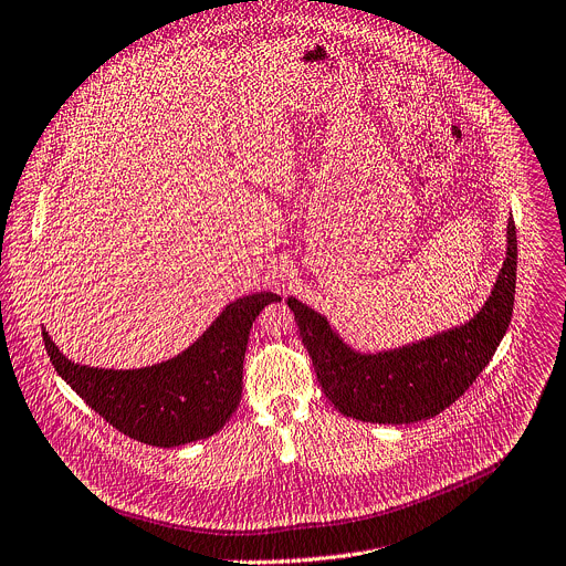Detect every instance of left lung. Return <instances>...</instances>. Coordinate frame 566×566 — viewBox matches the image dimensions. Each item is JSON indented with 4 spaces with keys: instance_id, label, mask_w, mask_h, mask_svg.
<instances>
[{
    "instance_id": "left-lung-1",
    "label": "left lung",
    "mask_w": 566,
    "mask_h": 566,
    "mask_svg": "<svg viewBox=\"0 0 566 566\" xmlns=\"http://www.w3.org/2000/svg\"><path fill=\"white\" fill-rule=\"evenodd\" d=\"M517 232L507 219L505 260L481 310L462 325L392 349L361 352L297 297H286L327 399L373 424H413L451 406L490 364L515 304Z\"/></svg>"
}]
</instances>
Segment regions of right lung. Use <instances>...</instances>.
<instances>
[{
  "label": "right lung",
  "instance_id": "right-lung-1",
  "mask_svg": "<svg viewBox=\"0 0 566 566\" xmlns=\"http://www.w3.org/2000/svg\"><path fill=\"white\" fill-rule=\"evenodd\" d=\"M264 291L230 302L187 349L163 364L115 370L74 364L42 329L51 366L96 413L150 447H180L214 436L241 401L243 356L254 318L280 302Z\"/></svg>",
  "mask_w": 566,
  "mask_h": 566
}]
</instances>
